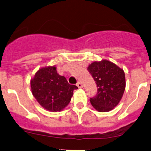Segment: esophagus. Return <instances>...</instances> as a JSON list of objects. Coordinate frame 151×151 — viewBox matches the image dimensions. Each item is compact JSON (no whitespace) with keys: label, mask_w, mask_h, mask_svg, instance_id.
<instances>
[{"label":"esophagus","mask_w":151,"mask_h":151,"mask_svg":"<svg viewBox=\"0 0 151 151\" xmlns=\"http://www.w3.org/2000/svg\"><path fill=\"white\" fill-rule=\"evenodd\" d=\"M77 86L78 88H83V85H82V83H80V82H78V83H77Z\"/></svg>","instance_id":"esophagus-1"}]
</instances>
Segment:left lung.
<instances>
[{"mask_svg": "<svg viewBox=\"0 0 151 151\" xmlns=\"http://www.w3.org/2000/svg\"><path fill=\"white\" fill-rule=\"evenodd\" d=\"M98 88L96 96L91 98L92 106L99 112H108L120 102L125 89V72L107 60L95 61L88 67Z\"/></svg>", "mask_w": 151, "mask_h": 151, "instance_id": "8db88e82", "label": "left lung"}]
</instances>
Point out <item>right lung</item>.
I'll use <instances>...</instances> for the list:
<instances>
[{"mask_svg":"<svg viewBox=\"0 0 151 151\" xmlns=\"http://www.w3.org/2000/svg\"><path fill=\"white\" fill-rule=\"evenodd\" d=\"M33 96L40 105L52 112L60 111L68 105L77 86L70 85L57 72L56 66L41 68L31 80Z\"/></svg>","mask_w":151,"mask_h":151,"instance_id":"obj_1","label":"right lung"}]
</instances>
